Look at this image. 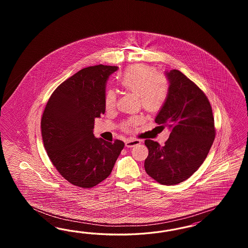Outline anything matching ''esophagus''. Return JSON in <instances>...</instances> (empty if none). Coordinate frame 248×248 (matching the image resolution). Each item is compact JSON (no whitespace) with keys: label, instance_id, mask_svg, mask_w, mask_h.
I'll use <instances>...</instances> for the list:
<instances>
[{"label":"esophagus","instance_id":"1","mask_svg":"<svg viewBox=\"0 0 248 248\" xmlns=\"http://www.w3.org/2000/svg\"><path fill=\"white\" fill-rule=\"evenodd\" d=\"M141 143V141L138 139H135V138H130L128 139L127 141L125 142V146L126 147H134L135 145Z\"/></svg>","mask_w":248,"mask_h":248}]
</instances>
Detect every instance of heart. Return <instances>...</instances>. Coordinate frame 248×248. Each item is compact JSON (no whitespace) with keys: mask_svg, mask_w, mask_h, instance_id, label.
Segmentation results:
<instances>
[{"mask_svg":"<svg viewBox=\"0 0 248 248\" xmlns=\"http://www.w3.org/2000/svg\"><path fill=\"white\" fill-rule=\"evenodd\" d=\"M118 83L124 90L139 94L140 102L148 112H157L166 102L169 87L165 78L155 68L146 65H135L129 68L118 79ZM105 109L112 111L116 106V94L113 91L106 92ZM143 117L135 115L123 125L125 130H132L141 124Z\"/></svg>","mask_w":248,"mask_h":248,"instance_id":"b5f03b06","label":"heart"}]
</instances>
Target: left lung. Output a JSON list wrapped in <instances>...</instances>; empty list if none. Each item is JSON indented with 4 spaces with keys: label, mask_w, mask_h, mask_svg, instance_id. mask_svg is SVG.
I'll list each match as a JSON object with an SVG mask.
<instances>
[{
    "label": "left lung",
    "mask_w": 248,
    "mask_h": 248,
    "mask_svg": "<svg viewBox=\"0 0 248 248\" xmlns=\"http://www.w3.org/2000/svg\"><path fill=\"white\" fill-rule=\"evenodd\" d=\"M169 82L167 100L155 117L171 134L164 146L144 141L149 154L144 169L155 180L173 186L188 179L203 164L215 140L212 107L206 95L178 70L165 72Z\"/></svg>",
    "instance_id": "8db88e82"
}]
</instances>
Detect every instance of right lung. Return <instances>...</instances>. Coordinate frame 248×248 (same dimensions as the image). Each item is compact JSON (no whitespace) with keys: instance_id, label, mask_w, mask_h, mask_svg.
I'll list each match as a JSON object with an SVG mask.
<instances>
[{"instance_id":"1","label":"right lung","mask_w":248,"mask_h":248,"mask_svg":"<svg viewBox=\"0 0 248 248\" xmlns=\"http://www.w3.org/2000/svg\"><path fill=\"white\" fill-rule=\"evenodd\" d=\"M117 66L83 68L53 92L41 121L47 155L61 175L74 186H95L106 179L124 143L93 135L94 119L105 113V86Z\"/></svg>"}]
</instances>
